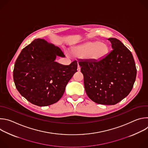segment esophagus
<instances>
[{"label":"esophagus","mask_w":148,"mask_h":148,"mask_svg":"<svg viewBox=\"0 0 148 148\" xmlns=\"http://www.w3.org/2000/svg\"><path fill=\"white\" fill-rule=\"evenodd\" d=\"M80 70H81V67H80L79 66H78V67H77V71H80Z\"/></svg>","instance_id":"esophagus-1"}]
</instances>
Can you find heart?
<instances>
[{
  "mask_svg": "<svg viewBox=\"0 0 148 148\" xmlns=\"http://www.w3.org/2000/svg\"><path fill=\"white\" fill-rule=\"evenodd\" d=\"M109 51L108 45L103 42H89L74 47L72 54L80 58H87L92 62H98L107 56Z\"/></svg>",
  "mask_w": 148,
  "mask_h": 148,
  "instance_id": "obj_1",
  "label": "heart"
}]
</instances>
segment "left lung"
Segmentation results:
<instances>
[{
  "mask_svg": "<svg viewBox=\"0 0 148 148\" xmlns=\"http://www.w3.org/2000/svg\"><path fill=\"white\" fill-rule=\"evenodd\" d=\"M112 50L98 62L79 60L88 97L103 105H115L131 91L136 69L131 52L121 41L110 38Z\"/></svg>",
  "mask_w": 148,
  "mask_h": 148,
  "instance_id": "8db88e82",
  "label": "left lung"
}]
</instances>
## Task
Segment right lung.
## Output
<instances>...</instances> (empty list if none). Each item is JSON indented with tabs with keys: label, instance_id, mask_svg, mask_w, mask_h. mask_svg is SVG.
<instances>
[{
	"label": "right lung",
	"instance_id": "1",
	"mask_svg": "<svg viewBox=\"0 0 148 148\" xmlns=\"http://www.w3.org/2000/svg\"><path fill=\"white\" fill-rule=\"evenodd\" d=\"M64 57L61 50L37 38L21 51L14 64L13 79L19 93L32 103L49 106L62 96L67 83L77 71V62L69 66L55 61Z\"/></svg>",
	"mask_w": 148,
	"mask_h": 148
}]
</instances>
